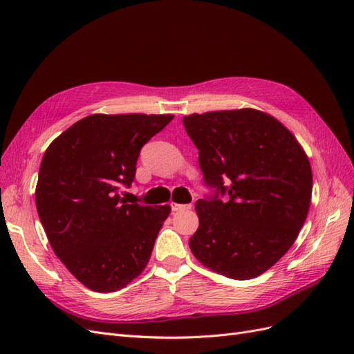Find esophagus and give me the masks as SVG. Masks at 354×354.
Returning <instances> with one entry per match:
<instances>
[{
  "label": "esophagus",
  "instance_id": "obj_1",
  "mask_svg": "<svg viewBox=\"0 0 354 354\" xmlns=\"http://www.w3.org/2000/svg\"><path fill=\"white\" fill-rule=\"evenodd\" d=\"M171 208H173V211H185V209H190V208H192V203H187V205H183V203L171 202Z\"/></svg>",
  "mask_w": 354,
  "mask_h": 354
}]
</instances>
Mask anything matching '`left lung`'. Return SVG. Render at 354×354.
I'll list each match as a JSON object with an SVG mask.
<instances>
[{
	"label": "left lung",
	"instance_id": "8db88e82",
	"mask_svg": "<svg viewBox=\"0 0 354 354\" xmlns=\"http://www.w3.org/2000/svg\"><path fill=\"white\" fill-rule=\"evenodd\" d=\"M183 124L205 183L229 195L195 203L192 252L230 279L260 276L291 248L308 214L313 176L304 149L274 116L251 108L192 113Z\"/></svg>",
	"mask_w": 354,
	"mask_h": 354
}]
</instances>
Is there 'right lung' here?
<instances>
[{
	"label": "right lung",
	"instance_id": "1",
	"mask_svg": "<svg viewBox=\"0 0 354 354\" xmlns=\"http://www.w3.org/2000/svg\"><path fill=\"white\" fill-rule=\"evenodd\" d=\"M174 115L94 113L71 125L42 156L35 202L48 242L77 279L115 292L140 274L171 207L127 203L146 142Z\"/></svg>",
	"mask_w": 354,
	"mask_h": 354
}]
</instances>
